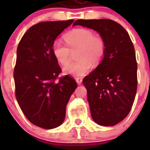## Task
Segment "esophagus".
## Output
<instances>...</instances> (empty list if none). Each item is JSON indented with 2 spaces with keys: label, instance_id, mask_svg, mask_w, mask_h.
Segmentation results:
<instances>
[{
  "label": "esophagus",
  "instance_id": "1",
  "mask_svg": "<svg viewBox=\"0 0 150 150\" xmlns=\"http://www.w3.org/2000/svg\"><path fill=\"white\" fill-rule=\"evenodd\" d=\"M76 82L77 83L78 85H80L83 82V78L82 77H76Z\"/></svg>",
  "mask_w": 150,
  "mask_h": 150
}]
</instances>
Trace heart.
<instances>
[{
    "label": "heart",
    "mask_w": 150,
    "mask_h": 150,
    "mask_svg": "<svg viewBox=\"0 0 150 150\" xmlns=\"http://www.w3.org/2000/svg\"><path fill=\"white\" fill-rule=\"evenodd\" d=\"M67 46L59 40L52 44V53L56 60L66 65L71 60V51L79 50L76 58L79 60L64 67V72L74 76H83L90 71L91 64H98L105 52V43L100 37L95 36L92 30L76 28L64 36Z\"/></svg>",
    "instance_id": "1"
}]
</instances>
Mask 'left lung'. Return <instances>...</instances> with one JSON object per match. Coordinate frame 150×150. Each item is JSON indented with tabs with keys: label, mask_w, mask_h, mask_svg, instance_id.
Wrapping results in <instances>:
<instances>
[{
	"label": "left lung",
	"mask_w": 150,
	"mask_h": 150,
	"mask_svg": "<svg viewBox=\"0 0 150 150\" xmlns=\"http://www.w3.org/2000/svg\"><path fill=\"white\" fill-rule=\"evenodd\" d=\"M81 25L99 33L105 43L104 58L83 79L91 117L102 126H112L128 116L137 87L134 45L126 30L110 19H79Z\"/></svg>",
	"instance_id": "8db88e82"
}]
</instances>
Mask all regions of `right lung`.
I'll list each match as a JSON object with an SVG mask.
<instances>
[{
    "mask_svg": "<svg viewBox=\"0 0 150 150\" xmlns=\"http://www.w3.org/2000/svg\"><path fill=\"white\" fill-rule=\"evenodd\" d=\"M73 22L70 19L36 24L24 34L17 48L13 74L16 98L28 120L45 129L63 123L67 102L77 87L68 75L57 80L62 70L52 50L57 37Z\"/></svg>",
    "mask_w": 150,
    "mask_h": 150,
    "instance_id": "right-lung-1",
    "label": "right lung"
}]
</instances>
